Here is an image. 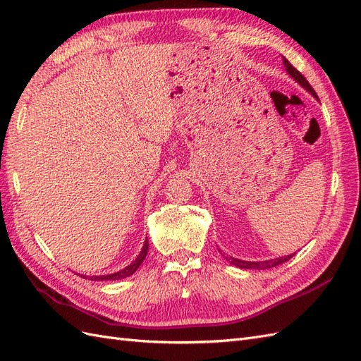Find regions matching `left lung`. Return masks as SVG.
Segmentation results:
<instances>
[{
    "label": "left lung",
    "instance_id": "8db88e82",
    "mask_svg": "<svg viewBox=\"0 0 361 361\" xmlns=\"http://www.w3.org/2000/svg\"><path fill=\"white\" fill-rule=\"evenodd\" d=\"M283 64H285L286 68V72L288 75H290V78H293L295 81H297L302 89L307 90L313 97H316L318 99V94L314 93L313 87L309 84V81L304 78V76L295 69L292 64L283 57ZM224 256V255H223ZM293 255H288V256H281V257H277V259H269V260H260V262H248V260H241V259H235V257H226L228 262H231L232 265L238 267V268H243V269H269V268H274V267H279L281 264H285V262H288Z\"/></svg>",
    "mask_w": 361,
    "mask_h": 361
}]
</instances>
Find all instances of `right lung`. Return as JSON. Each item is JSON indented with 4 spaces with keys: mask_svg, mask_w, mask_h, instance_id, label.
Here are the masks:
<instances>
[{
    "mask_svg": "<svg viewBox=\"0 0 361 361\" xmlns=\"http://www.w3.org/2000/svg\"><path fill=\"white\" fill-rule=\"evenodd\" d=\"M147 250H149V241H147V238H146V241H145V245H143V248H141V251H140V255L137 256V259L134 260V262H130V264L126 267V268H123L122 271H117V272H114V274H106V276H92V277H89V276H81L82 279H89V280H94V281H104V280H122V279H126V277H129V276H133L134 272L138 269V267L143 264V260H145V257H146V255H147Z\"/></svg>",
    "mask_w": 361,
    "mask_h": 361,
    "instance_id": "obj_1",
    "label": "right lung"
}]
</instances>
